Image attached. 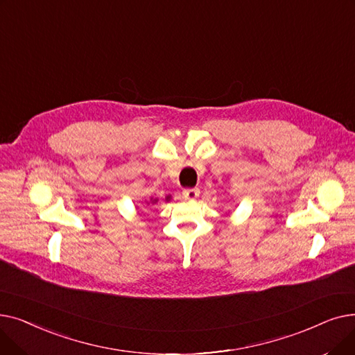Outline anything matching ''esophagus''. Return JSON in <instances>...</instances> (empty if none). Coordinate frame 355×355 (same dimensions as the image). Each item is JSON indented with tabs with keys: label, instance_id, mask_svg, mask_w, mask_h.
Returning a JSON list of instances; mask_svg holds the SVG:
<instances>
[{
	"label": "esophagus",
	"instance_id": "1",
	"mask_svg": "<svg viewBox=\"0 0 355 355\" xmlns=\"http://www.w3.org/2000/svg\"><path fill=\"white\" fill-rule=\"evenodd\" d=\"M182 196L187 200H196L200 196V190L198 189H185L182 191Z\"/></svg>",
	"mask_w": 355,
	"mask_h": 355
}]
</instances>
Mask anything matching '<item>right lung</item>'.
Returning a JSON list of instances; mask_svg holds the SVG:
<instances>
[{"label":"right lung","instance_id":"1","mask_svg":"<svg viewBox=\"0 0 355 355\" xmlns=\"http://www.w3.org/2000/svg\"><path fill=\"white\" fill-rule=\"evenodd\" d=\"M171 200V197L170 196H168V197H165V201H170ZM157 201V200H155Z\"/></svg>","mask_w":355,"mask_h":355}]
</instances>
